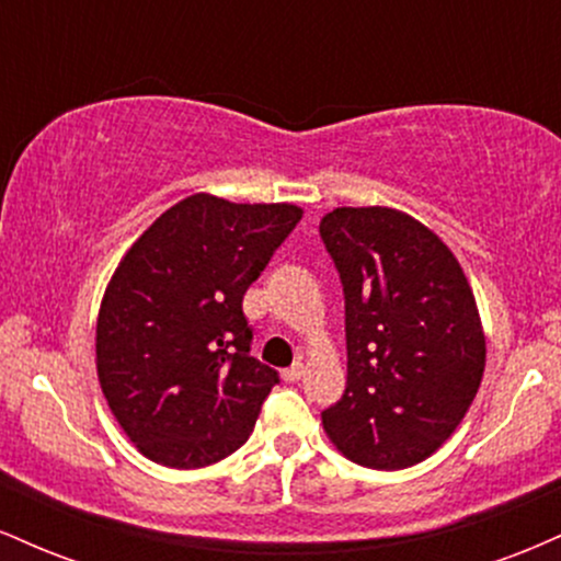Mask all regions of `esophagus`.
Wrapping results in <instances>:
<instances>
[{"label": "esophagus", "mask_w": 561, "mask_h": 561, "mask_svg": "<svg viewBox=\"0 0 561 561\" xmlns=\"http://www.w3.org/2000/svg\"><path fill=\"white\" fill-rule=\"evenodd\" d=\"M300 377H302V364H293L289 369L282 371V379H285V382H298Z\"/></svg>", "instance_id": "34e87169"}]
</instances>
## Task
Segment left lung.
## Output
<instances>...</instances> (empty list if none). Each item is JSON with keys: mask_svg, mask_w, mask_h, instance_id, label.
<instances>
[{"mask_svg": "<svg viewBox=\"0 0 561 561\" xmlns=\"http://www.w3.org/2000/svg\"><path fill=\"white\" fill-rule=\"evenodd\" d=\"M345 295L347 382L321 411L351 461L403 469L465 420L485 371V334L459 261L416 218L334 208L319 224Z\"/></svg>", "mask_w": 561, "mask_h": 561, "instance_id": "left-lung-1", "label": "left lung"}]
</instances>
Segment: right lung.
<instances>
[{
    "instance_id": "1",
    "label": "right lung",
    "mask_w": 561,
    "mask_h": 561,
    "mask_svg": "<svg viewBox=\"0 0 561 561\" xmlns=\"http://www.w3.org/2000/svg\"><path fill=\"white\" fill-rule=\"evenodd\" d=\"M300 218L287 203L192 195L115 268L96 319V375L147 459L208 467L253 433L279 371L250 356L242 298Z\"/></svg>"
}]
</instances>
